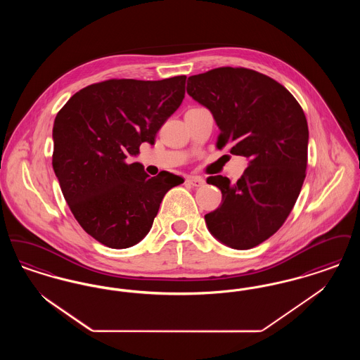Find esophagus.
<instances>
[{
    "mask_svg": "<svg viewBox=\"0 0 360 360\" xmlns=\"http://www.w3.org/2000/svg\"><path fill=\"white\" fill-rule=\"evenodd\" d=\"M188 184H190L191 186H195V188H200L205 184V179L201 178V176H190L188 178Z\"/></svg>",
    "mask_w": 360,
    "mask_h": 360,
    "instance_id": "1",
    "label": "esophagus"
}]
</instances>
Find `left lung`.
Returning <instances> with one entry per match:
<instances>
[{
  "mask_svg": "<svg viewBox=\"0 0 360 360\" xmlns=\"http://www.w3.org/2000/svg\"><path fill=\"white\" fill-rule=\"evenodd\" d=\"M188 93L220 128L216 147L250 159L236 184L223 175L207 184L223 201L207 213L210 233L250 250L273 236L290 214L308 166V122L298 101L273 78L245 68H217L188 79Z\"/></svg>",
  "mask_w": 360,
  "mask_h": 360,
  "instance_id": "left-lung-1",
  "label": "left lung"
}]
</instances>
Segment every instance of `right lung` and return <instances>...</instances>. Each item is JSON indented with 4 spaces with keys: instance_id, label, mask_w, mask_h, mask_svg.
I'll return each mask as SVG.
<instances>
[{
    "instance_id": "right-lung-1",
    "label": "right lung",
    "mask_w": 360,
    "mask_h": 360,
    "mask_svg": "<svg viewBox=\"0 0 360 360\" xmlns=\"http://www.w3.org/2000/svg\"><path fill=\"white\" fill-rule=\"evenodd\" d=\"M186 75L162 81L108 79L77 91L53 121L52 167L63 197L86 233L109 248H128L151 229L160 202L184 178L148 176L128 163L141 143L185 97Z\"/></svg>"
}]
</instances>
